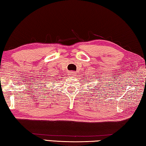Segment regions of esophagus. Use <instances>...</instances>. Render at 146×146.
I'll list each match as a JSON object with an SVG mask.
<instances>
[{
  "mask_svg": "<svg viewBox=\"0 0 146 146\" xmlns=\"http://www.w3.org/2000/svg\"><path fill=\"white\" fill-rule=\"evenodd\" d=\"M69 76H71V77H75L76 75V73L74 72V71H71L70 73H69Z\"/></svg>",
  "mask_w": 146,
  "mask_h": 146,
  "instance_id": "obj_1",
  "label": "esophagus"
}]
</instances>
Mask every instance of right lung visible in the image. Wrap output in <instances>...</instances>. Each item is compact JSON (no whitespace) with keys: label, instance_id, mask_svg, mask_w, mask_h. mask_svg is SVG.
Here are the masks:
<instances>
[{"label":"right lung","instance_id":"add662e5","mask_svg":"<svg viewBox=\"0 0 146 146\" xmlns=\"http://www.w3.org/2000/svg\"><path fill=\"white\" fill-rule=\"evenodd\" d=\"M52 77H50V78H48V79H47V80H45V81H50V82H51V83H50V84H54V82H53V80H56V79H54V78H52ZM43 81H44V80H43ZM45 83H44V82H43V83H42V84H43V85L42 86H44V87H46V86H45L46 85V82H45Z\"/></svg>","mask_w":146,"mask_h":146}]
</instances>
